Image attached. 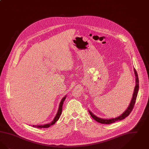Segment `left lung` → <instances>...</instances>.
I'll return each mask as SVG.
<instances>
[{
	"label": "left lung",
	"instance_id": "left-lung-1",
	"mask_svg": "<svg viewBox=\"0 0 149 149\" xmlns=\"http://www.w3.org/2000/svg\"><path fill=\"white\" fill-rule=\"evenodd\" d=\"M134 71L135 73V87L134 90V93L132 94V99H131V102L129 105V107L126 109V110L125 111L121 114L119 116L115 117V118H111V119H102L99 118L97 116H96L94 113H93L91 111H90L89 110H88L89 113L91 116L96 120L97 122L100 123L101 124H110L111 123H115V121H118L119 120H121L123 119H125V118H126L130 113H131V111L133 109V107H134V105L135 104L136 100V97H137V93L139 91V78H138V75H137V72L136 71L135 69L134 68Z\"/></svg>",
	"mask_w": 149,
	"mask_h": 149
}]
</instances>
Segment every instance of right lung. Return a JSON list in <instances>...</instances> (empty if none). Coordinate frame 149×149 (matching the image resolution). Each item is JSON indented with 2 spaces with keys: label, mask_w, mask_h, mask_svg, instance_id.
Here are the masks:
<instances>
[{
  "label": "right lung",
  "mask_w": 149,
  "mask_h": 149,
  "mask_svg": "<svg viewBox=\"0 0 149 149\" xmlns=\"http://www.w3.org/2000/svg\"><path fill=\"white\" fill-rule=\"evenodd\" d=\"M66 97V95H65L62 98V99L61 100L60 102L59 105V108H58V112H57V113L56 114L55 118H54L52 122H50V123H48V124H44V125H33V126L34 127L42 129V128H48L49 127H50V126L54 125L59 119L61 113V112H62L63 105L64 101L65 100Z\"/></svg>",
  "instance_id": "obj_1"
}]
</instances>
